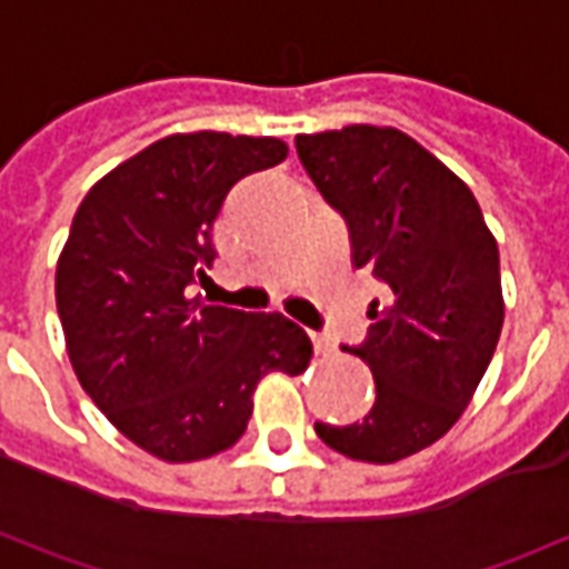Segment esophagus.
<instances>
[{
    "instance_id": "34e87169",
    "label": "esophagus",
    "mask_w": 569,
    "mask_h": 569,
    "mask_svg": "<svg viewBox=\"0 0 569 569\" xmlns=\"http://www.w3.org/2000/svg\"><path fill=\"white\" fill-rule=\"evenodd\" d=\"M310 341H313V350H317V357H332L335 347L329 345V338H322V335H310Z\"/></svg>"
}]
</instances>
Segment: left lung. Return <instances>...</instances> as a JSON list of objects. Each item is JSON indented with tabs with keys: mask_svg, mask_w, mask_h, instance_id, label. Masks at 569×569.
Masks as SVG:
<instances>
[{
	"mask_svg": "<svg viewBox=\"0 0 569 569\" xmlns=\"http://www.w3.org/2000/svg\"><path fill=\"white\" fill-rule=\"evenodd\" d=\"M298 158L350 228L353 268L390 289L366 345L375 406L350 427L313 423L332 451L396 463L439 441L472 402L502 329L497 240L460 176L396 128L298 133Z\"/></svg>",
	"mask_w": 569,
	"mask_h": 569,
	"instance_id": "1",
	"label": "left lung"
}]
</instances>
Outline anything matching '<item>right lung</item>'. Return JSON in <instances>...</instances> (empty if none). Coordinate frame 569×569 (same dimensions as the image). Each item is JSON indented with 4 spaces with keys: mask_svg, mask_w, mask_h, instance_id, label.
I'll list each match as a JSON object with an SVG mask.
<instances>
[{
    "mask_svg": "<svg viewBox=\"0 0 569 569\" xmlns=\"http://www.w3.org/2000/svg\"><path fill=\"white\" fill-rule=\"evenodd\" d=\"M289 154L277 137L170 133L93 182L57 259V313L76 378L109 423L158 460L228 451L268 371L313 347L283 313L191 298L216 259L212 222L243 176Z\"/></svg>",
    "mask_w": 569,
    "mask_h": 569,
    "instance_id": "right-lung-1",
    "label": "right lung"
}]
</instances>
